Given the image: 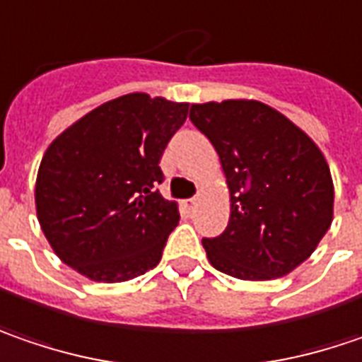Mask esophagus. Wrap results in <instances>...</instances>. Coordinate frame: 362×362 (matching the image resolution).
<instances>
[{
	"label": "esophagus",
	"mask_w": 362,
	"mask_h": 362,
	"mask_svg": "<svg viewBox=\"0 0 362 362\" xmlns=\"http://www.w3.org/2000/svg\"><path fill=\"white\" fill-rule=\"evenodd\" d=\"M185 206H187V209L195 208V206H197V197H191V199H187V202H185Z\"/></svg>",
	"instance_id": "esophagus-1"
}]
</instances>
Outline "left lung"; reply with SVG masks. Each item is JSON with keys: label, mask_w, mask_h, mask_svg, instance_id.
Masks as SVG:
<instances>
[{"label": "left lung", "mask_w": 362, "mask_h": 362, "mask_svg": "<svg viewBox=\"0 0 362 362\" xmlns=\"http://www.w3.org/2000/svg\"><path fill=\"white\" fill-rule=\"evenodd\" d=\"M193 126L214 144L230 189V220L204 238L211 267L267 281L305 261L332 224L334 185L314 140L255 100L193 103Z\"/></svg>", "instance_id": "left-lung-1"}]
</instances>
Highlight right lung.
<instances>
[{"label": "right lung", "instance_id": "obj_1", "mask_svg": "<svg viewBox=\"0 0 362 362\" xmlns=\"http://www.w3.org/2000/svg\"><path fill=\"white\" fill-rule=\"evenodd\" d=\"M189 103L146 93L107 101L71 128L42 156L36 214L46 240L77 273L101 283L144 275L158 264L173 228L158 167Z\"/></svg>", "mask_w": 362, "mask_h": 362}]
</instances>
